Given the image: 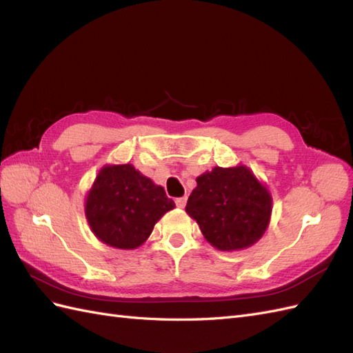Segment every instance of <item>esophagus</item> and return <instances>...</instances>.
I'll list each match as a JSON object with an SVG mask.
<instances>
[{
    "label": "esophagus",
    "mask_w": 353,
    "mask_h": 353,
    "mask_svg": "<svg viewBox=\"0 0 353 353\" xmlns=\"http://www.w3.org/2000/svg\"><path fill=\"white\" fill-rule=\"evenodd\" d=\"M175 205L178 208H181V209H184L185 205H187V197H178V199H175Z\"/></svg>",
    "instance_id": "obj_1"
}]
</instances>
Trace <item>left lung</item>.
<instances>
[{"instance_id": "1", "label": "left lung", "mask_w": 353, "mask_h": 353, "mask_svg": "<svg viewBox=\"0 0 353 353\" xmlns=\"http://www.w3.org/2000/svg\"><path fill=\"white\" fill-rule=\"evenodd\" d=\"M185 212L218 250L250 248L268 228L272 197L245 166L213 168L197 176Z\"/></svg>"}]
</instances>
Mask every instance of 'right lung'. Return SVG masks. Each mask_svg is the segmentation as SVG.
<instances>
[{
  "instance_id": "right-lung-1",
  "label": "right lung",
  "mask_w": 353,
  "mask_h": 353,
  "mask_svg": "<svg viewBox=\"0 0 353 353\" xmlns=\"http://www.w3.org/2000/svg\"><path fill=\"white\" fill-rule=\"evenodd\" d=\"M175 203L132 165H105L85 200V216L94 236L116 249L141 245Z\"/></svg>"
}]
</instances>
